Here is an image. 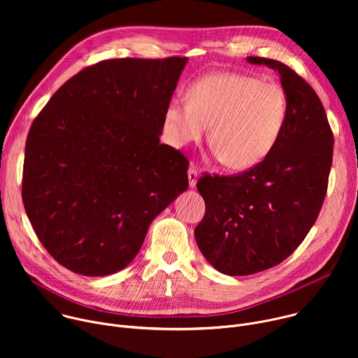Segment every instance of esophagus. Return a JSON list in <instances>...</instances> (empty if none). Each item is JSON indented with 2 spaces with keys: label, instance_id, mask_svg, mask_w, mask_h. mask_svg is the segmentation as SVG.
Masks as SVG:
<instances>
[{
  "label": "esophagus",
  "instance_id": "obj_1",
  "mask_svg": "<svg viewBox=\"0 0 358 358\" xmlns=\"http://www.w3.org/2000/svg\"><path fill=\"white\" fill-rule=\"evenodd\" d=\"M196 180H198V169L192 164V166L188 169V181H189V187H191V188L195 187Z\"/></svg>",
  "mask_w": 358,
  "mask_h": 358
}]
</instances>
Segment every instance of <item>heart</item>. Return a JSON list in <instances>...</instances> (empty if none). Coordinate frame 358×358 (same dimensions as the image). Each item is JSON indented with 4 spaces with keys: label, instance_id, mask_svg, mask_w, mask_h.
Segmentation results:
<instances>
[{
    "label": "heart",
    "instance_id": "b5f03b06",
    "mask_svg": "<svg viewBox=\"0 0 358 358\" xmlns=\"http://www.w3.org/2000/svg\"><path fill=\"white\" fill-rule=\"evenodd\" d=\"M287 117V97L280 85L257 78L218 72L194 82L187 101L171 100L166 130L176 145L203 137L217 159L232 170L259 164L276 145Z\"/></svg>",
    "mask_w": 358,
    "mask_h": 358
}]
</instances>
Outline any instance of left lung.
I'll return each instance as SVG.
<instances>
[{
    "instance_id": "1",
    "label": "left lung",
    "mask_w": 358,
    "mask_h": 358,
    "mask_svg": "<svg viewBox=\"0 0 358 358\" xmlns=\"http://www.w3.org/2000/svg\"><path fill=\"white\" fill-rule=\"evenodd\" d=\"M279 72L287 97L283 131L269 155L236 176H202L206 215L194 235L221 273L245 276L283 262L316 222L327 192L334 137L313 87L287 65L249 57Z\"/></svg>"
}]
</instances>
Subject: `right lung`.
<instances>
[{"label": "right lung", "mask_w": 358, "mask_h": 358, "mask_svg": "<svg viewBox=\"0 0 358 358\" xmlns=\"http://www.w3.org/2000/svg\"><path fill=\"white\" fill-rule=\"evenodd\" d=\"M187 61L97 62L65 82L32 122L24 207L43 248L66 269L122 271L151 221L188 188V160L160 144Z\"/></svg>", "instance_id": "add662e5"}]
</instances>
